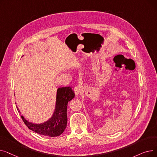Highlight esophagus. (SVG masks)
Returning <instances> with one entry per match:
<instances>
[{
    "instance_id": "esophagus-1",
    "label": "esophagus",
    "mask_w": 157,
    "mask_h": 157,
    "mask_svg": "<svg viewBox=\"0 0 157 157\" xmlns=\"http://www.w3.org/2000/svg\"><path fill=\"white\" fill-rule=\"evenodd\" d=\"M81 91V87L80 86H76L74 88V92L76 95L79 94L80 92Z\"/></svg>"
}]
</instances>
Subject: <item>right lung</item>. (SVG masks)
Here are the masks:
<instances>
[{"label": "right lung", "mask_w": 157, "mask_h": 157, "mask_svg": "<svg viewBox=\"0 0 157 157\" xmlns=\"http://www.w3.org/2000/svg\"><path fill=\"white\" fill-rule=\"evenodd\" d=\"M74 97V93L71 87L58 88L55 109L50 119L40 124L29 122L23 116H21V119L30 130L39 134L49 137L59 136L67 127V104Z\"/></svg>", "instance_id": "obj_1"}]
</instances>
